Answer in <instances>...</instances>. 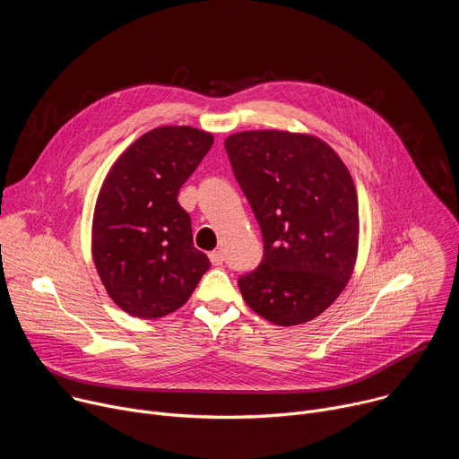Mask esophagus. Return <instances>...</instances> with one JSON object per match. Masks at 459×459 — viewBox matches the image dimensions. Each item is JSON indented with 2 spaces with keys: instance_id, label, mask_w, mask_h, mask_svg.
<instances>
[{
  "instance_id": "34e87169",
  "label": "esophagus",
  "mask_w": 459,
  "mask_h": 459,
  "mask_svg": "<svg viewBox=\"0 0 459 459\" xmlns=\"http://www.w3.org/2000/svg\"><path fill=\"white\" fill-rule=\"evenodd\" d=\"M209 257H211V264H212V265H216V267L223 265V261H225V257H223L221 250H212V252L209 254Z\"/></svg>"
}]
</instances>
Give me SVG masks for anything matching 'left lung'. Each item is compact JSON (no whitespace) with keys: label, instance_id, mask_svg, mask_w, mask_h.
<instances>
[{"label":"left lung","instance_id":"obj_1","mask_svg":"<svg viewBox=\"0 0 459 459\" xmlns=\"http://www.w3.org/2000/svg\"><path fill=\"white\" fill-rule=\"evenodd\" d=\"M234 176L264 236V257L238 287L281 326L329 308L358 255V194L340 156L316 136L245 130L225 140Z\"/></svg>","mask_w":459,"mask_h":459}]
</instances>
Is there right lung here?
Segmentation results:
<instances>
[{
    "label": "right lung",
    "instance_id": "right-lung-1",
    "mask_svg": "<svg viewBox=\"0 0 459 459\" xmlns=\"http://www.w3.org/2000/svg\"><path fill=\"white\" fill-rule=\"evenodd\" d=\"M214 143L192 126H158L108 170L92 220V257L112 301L156 319L178 310L209 271L178 194Z\"/></svg>",
    "mask_w": 459,
    "mask_h": 459
}]
</instances>
